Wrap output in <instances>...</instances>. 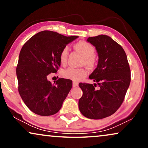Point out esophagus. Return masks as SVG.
I'll list each match as a JSON object with an SVG mask.
<instances>
[{"instance_id":"1","label":"esophagus","mask_w":148,"mask_h":148,"mask_svg":"<svg viewBox=\"0 0 148 148\" xmlns=\"http://www.w3.org/2000/svg\"><path fill=\"white\" fill-rule=\"evenodd\" d=\"M78 84H79L78 82H73V86L74 88H75V87L77 86Z\"/></svg>"}]
</instances>
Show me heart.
<instances>
[{
    "label": "heart",
    "instance_id": "heart-1",
    "mask_svg": "<svg viewBox=\"0 0 148 148\" xmlns=\"http://www.w3.org/2000/svg\"><path fill=\"white\" fill-rule=\"evenodd\" d=\"M75 49L84 56L83 64L88 68L94 67L95 64L96 49L92 44L85 41H80L75 45ZM69 55V47L64 46L59 54V60L62 65H66L67 63ZM62 75L64 78L73 81H79L87 75L86 69L82 68H75L70 66L62 70Z\"/></svg>",
    "mask_w": 148,
    "mask_h": 148
}]
</instances>
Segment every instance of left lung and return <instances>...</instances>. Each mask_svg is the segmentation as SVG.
Segmentation results:
<instances>
[{"label":"left lung","instance_id":"left-lung-1","mask_svg":"<svg viewBox=\"0 0 148 148\" xmlns=\"http://www.w3.org/2000/svg\"><path fill=\"white\" fill-rule=\"evenodd\" d=\"M87 41L96 47L99 58L89 76L96 84H79L83 91L79 108L87 118L102 119L114 114L122 104L130 85L131 70L125 50L110 37L99 35Z\"/></svg>","mask_w":148,"mask_h":148}]
</instances>
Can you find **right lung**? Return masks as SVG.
Masks as SVG:
<instances>
[{
  "label": "right lung",
  "mask_w": 148,
  "mask_h": 148,
  "mask_svg": "<svg viewBox=\"0 0 148 148\" xmlns=\"http://www.w3.org/2000/svg\"><path fill=\"white\" fill-rule=\"evenodd\" d=\"M77 38L46 30L32 36L22 47L16 69L18 90L26 106L35 114L50 116L61 108L72 81L59 78L52 84L48 76L57 72L60 66L61 50Z\"/></svg>",
  "instance_id": "obj_1"
}]
</instances>
